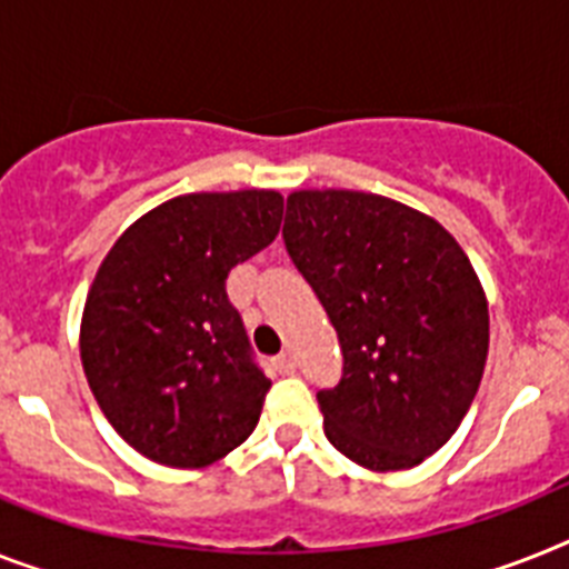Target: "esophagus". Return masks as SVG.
I'll return each mask as SVG.
<instances>
[{
	"label": "esophagus",
	"instance_id": "1",
	"mask_svg": "<svg viewBox=\"0 0 569 569\" xmlns=\"http://www.w3.org/2000/svg\"><path fill=\"white\" fill-rule=\"evenodd\" d=\"M273 369L279 375H290L296 369V360H293V355H288V351H284V355H279V358L273 360Z\"/></svg>",
	"mask_w": 569,
	"mask_h": 569
}]
</instances>
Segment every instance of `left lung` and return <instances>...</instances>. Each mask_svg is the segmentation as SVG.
Wrapping results in <instances>:
<instances>
[{
  "label": "left lung",
  "instance_id": "8db88e82",
  "mask_svg": "<svg viewBox=\"0 0 569 569\" xmlns=\"http://www.w3.org/2000/svg\"><path fill=\"white\" fill-rule=\"evenodd\" d=\"M326 308L342 378L319 389L328 442L369 471L425 462L457 433L488 358V305L453 234L366 191H293L281 229Z\"/></svg>",
  "mask_w": 569,
  "mask_h": 569
}]
</instances>
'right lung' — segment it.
Here are the masks:
<instances>
[{
    "label": "right lung",
    "instance_id": "obj_1",
    "mask_svg": "<svg viewBox=\"0 0 569 569\" xmlns=\"http://www.w3.org/2000/svg\"><path fill=\"white\" fill-rule=\"evenodd\" d=\"M279 191H203L142 214L89 288L81 360L116 433L168 468L218 462L256 430L270 380L227 276L281 227Z\"/></svg>",
    "mask_w": 569,
    "mask_h": 569
}]
</instances>
